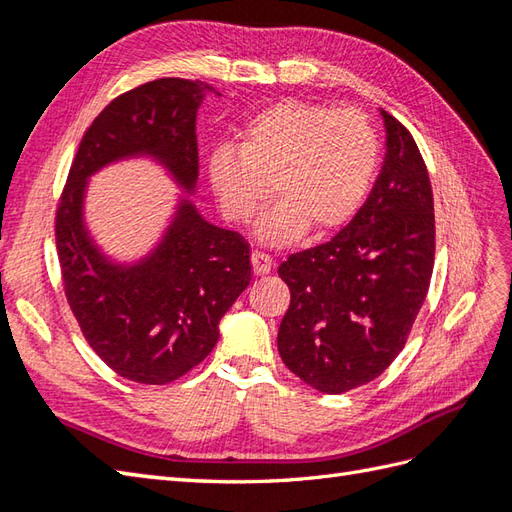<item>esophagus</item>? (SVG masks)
<instances>
[{"mask_svg":"<svg viewBox=\"0 0 512 512\" xmlns=\"http://www.w3.org/2000/svg\"><path fill=\"white\" fill-rule=\"evenodd\" d=\"M251 264H253L255 275H268V272L272 270V257H270L268 253L253 251V255H251Z\"/></svg>","mask_w":512,"mask_h":512,"instance_id":"obj_1","label":"esophagus"}]
</instances>
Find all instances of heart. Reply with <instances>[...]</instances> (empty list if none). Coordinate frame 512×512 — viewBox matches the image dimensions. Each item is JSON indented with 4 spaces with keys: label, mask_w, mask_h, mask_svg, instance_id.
Returning a JSON list of instances; mask_svg holds the SVG:
<instances>
[{
    "label": "heart",
    "mask_w": 512,
    "mask_h": 512,
    "mask_svg": "<svg viewBox=\"0 0 512 512\" xmlns=\"http://www.w3.org/2000/svg\"><path fill=\"white\" fill-rule=\"evenodd\" d=\"M377 165L379 137L364 113L281 100L244 124L240 146L211 152L209 181L235 224L253 220L270 183L277 200L259 218L257 237L283 246L310 227L316 235L344 227L371 192Z\"/></svg>",
    "instance_id": "obj_1"
}]
</instances>
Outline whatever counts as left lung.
<instances>
[{"mask_svg":"<svg viewBox=\"0 0 512 512\" xmlns=\"http://www.w3.org/2000/svg\"><path fill=\"white\" fill-rule=\"evenodd\" d=\"M386 157L353 220L329 242L279 266L290 307L279 325L283 364L340 395L373 382L408 340L434 268V196L408 128L382 111Z\"/></svg>","mask_w":512,"mask_h":512,"instance_id":"obj_1","label":"left lung"}]
</instances>
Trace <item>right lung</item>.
Instances as JSON below:
<instances>
[{"label": "right lung", "mask_w": 512, "mask_h": 512, "mask_svg": "<svg viewBox=\"0 0 512 512\" xmlns=\"http://www.w3.org/2000/svg\"><path fill=\"white\" fill-rule=\"evenodd\" d=\"M209 91L200 80L159 78L115 98L82 137L56 209L65 296L82 336L137 384H170L207 358L222 316L251 283V253L240 233L213 227L181 198L161 242L117 264L89 235L87 183L104 165L150 157L194 194L196 113Z\"/></svg>", "instance_id": "add662e5"}]
</instances>
